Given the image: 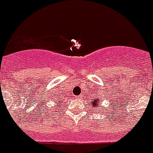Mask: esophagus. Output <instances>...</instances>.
I'll list each match as a JSON object with an SVG mask.
<instances>
[{"label": "esophagus", "instance_id": "34e87169", "mask_svg": "<svg viewBox=\"0 0 153 153\" xmlns=\"http://www.w3.org/2000/svg\"><path fill=\"white\" fill-rule=\"evenodd\" d=\"M81 97H82V95H79V96L77 97V98H81Z\"/></svg>", "mask_w": 153, "mask_h": 153}]
</instances>
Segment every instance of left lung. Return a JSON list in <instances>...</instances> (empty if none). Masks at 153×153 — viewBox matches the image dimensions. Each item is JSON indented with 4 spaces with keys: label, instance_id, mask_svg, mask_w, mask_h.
Segmentation results:
<instances>
[{
    "label": "left lung",
    "instance_id": "obj_1",
    "mask_svg": "<svg viewBox=\"0 0 153 153\" xmlns=\"http://www.w3.org/2000/svg\"><path fill=\"white\" fill-rule=\"evenodd\" d=\"M100 98H96V99H94V100H92L91 103H90V105L92 106V107H97L98 106V105L100 104Z\"/></svg>",
    "mask_w": 153,
    "mask_h": 153
}]
</instances>
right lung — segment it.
I'll use <instances>...</instances> for the list:
<instances>
[{"label": "right lung", "instance_id": "1", "mask_svg": "<svg viewBox=\"0 0 153 153\" xmlns=\"http://www.w3.org/2000/svg\"><path fill=\"white\" fill-rule=\"evenodd\" d=\"M62 102V100H60V101H58V103H61ZM61 106H62V104H61ZM59 107V106H58Z\"/></svg>", "mask_w": 153, "mask_h": 153}]
</instances>
